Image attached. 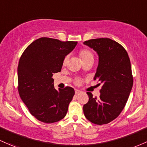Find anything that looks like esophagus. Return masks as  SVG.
I'll return each mask as SVG.
<instances>
[{"mask_svg":"<svg viewBox=\"0 0 147 147\" xmlns=\"http://www.w3.org/2000/svg\"><path fill=\"white\" fill-rule=\"evenodd\" d=\"M82 93L81 91H80V90H78V89H75V94L76 95L80 94V93Z\"/></svg>","mask_w":147,"mask_h":147,"instance_id":"esophagus-1","label":"esophagus"}]
</instances>
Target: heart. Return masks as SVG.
Here are the masks:
<instances>
[{"label":"heart","mask_w":147,"mask_h":147,"mask_svg":"<svg viewBox=\"0 0 147 147\" xmlns=\"http://www.w3.org/2000/svg\"><path fill=\"white\" fill-rule=\"evenodd\" d=\"M79 55H80V59H81L82 63L85 62V61L93 60V59H94L93 54H92V52L90 50L87 49H83L80 50V52H79ZM67 61H68V56H66L63 59V65H65L66 64H67ZM77 82L78 84H80L81 83V81H80V80H77Z\"/></svg>","instance_id":"heart-1"}]
</instances>
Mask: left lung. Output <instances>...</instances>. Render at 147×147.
<instances>
[{
	"mask_svg": "<svg viewBox=\"0 0 147 147\" xmlns=\"http://www.w3.org/2000/svg\"><path fill=\"white\" fill-rule=\"evenodd\" d=\"M98 55V65L93 80L102 84L98 98L87 92L88 102L84 114L91 123L102 125L112 121L123 110L133 84L130 61L123 47L109 38L84 42Z\"/></svg>",
	"mask_w": 147,
	"mask_h": 147,
	"instance_id": "left-lung-1",
	"label": "left lung"
}]
</instances>
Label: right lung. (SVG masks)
I'll return each instance as SVG.
<instances>
[{
	"instance_id": "1",
	"label": "right lung",
	"mask_w": 147,
	"mask_h": 147,
	"mask_svg": "<svg viewBox=\"0 0 147 147\" xmlns=\"http://www.w3.org/2000/svg\"><path fill=\"white\" fill-rule=\"evenodd\" d=\"M77 45V42L41 38L29 45L19 59V96L30 114L40 121L55 123L67 114L75 90L70 86L55 89L52 76L61 72L63 59Z\"/></svg>"
}]
</instances>
